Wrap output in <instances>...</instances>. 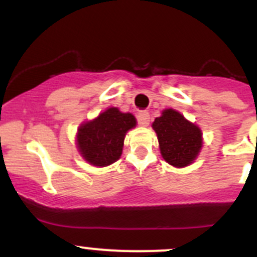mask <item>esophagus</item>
I'll return each mask as SVG.
<instances>
[{
	"mask_svg": "<svg viewBox=\"0 0 257 257\" xmlns=\"http://www.w3.org/2000/svg\"><path fill=\"white\" fill-rule=\"evenodd\" d=\"M138 122L141 126H147L150 124V114L147 111H141L138 113Z\"/></svg>",
	"mask_w": 257,
	"mask_h": 257,
	"instance_id": "obj_1",
	"label": "esophagus"
}]
</instances>
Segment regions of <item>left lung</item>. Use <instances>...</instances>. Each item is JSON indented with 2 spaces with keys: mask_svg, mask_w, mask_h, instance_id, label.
Masks as SVG:
<instances>
[{
  "mask_svg": "<svg viewBox=\"0 0 257 257\" xmlns=\"http://www.w3.org/2000/svg\"><path fill=\"white\" fill-rule=\"evenodd\" d=\"M164 161L175 168L192 164L203 147V133L174 108H166L152 123Z\"/></svg>",
  "mask_w": 257,
  "mask_h": 257,
  "instance_id": "1",
  "label": "left lung"
}]
</instances>
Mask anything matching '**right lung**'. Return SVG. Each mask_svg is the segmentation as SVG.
Instances as JSON below:
<instances>
[{
  "instance_id": "1",
  "label": "right lung",
  "mask_w": 257,
  "mask_h": 257,
  "mask_svg": "<svg viewBox=\"0 0 257 257\" xmlns=\"http://www.w3.org/2000/svg\"><path fill=\"white\" fill-rule=\"evenodd\" d=\"M135 126L134 114L108 107L98 117L85 120L78 126L76 145L79 155L90 166H110L120 158L125 134Z\"/></svg>"
}]
</instances>
